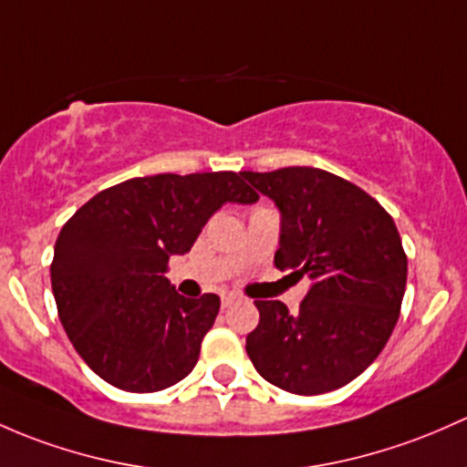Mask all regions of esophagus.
I'll use <instances>...</instances> for the list:
<instances>
[{
    "mask_svg": "<svg viewBox=\"0 0 467 467\" xmlns=\"http://www.w3.org/2000/svg\"><path fill=\"white\" fill-rule=\"evenodd\" d=\"M237 296H233V293H228V296H223V297H221V306H223V308H228V306H233V304L234 302H237Z\"/></svg>",
    "mask_w": 467,
    "mask_h": 467,
    "instance_id": "obj_1",
    "label": "esophagus"
}]
</instances>
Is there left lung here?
<instances>
[{
	"mask_svg": "<svg viewBox=\"0 0 467 467\" xmlns=\"http://www.w3.org/2000/svg\"><path fill=\"white\" fill-rule=\"evenodd\" d=\"M282 214L275 266L311 279L293 316L257 299L246 351L259 376L299 396L358 378L389 340L407 284V254L387 210L365 190L317 168L242 171Z\"/></svg>",
	"mask_w": 467,
	"mask_h": 467,
	"instance_id": "8db88e82",
	"label": "left lung"
}]
</instances>
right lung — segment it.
Returning <instances> with one entry per match:
<instances>
[{
	"label": "right lung",
	"instance_id": "add662e5",
	"mask_svg": "<svg viewBox=\"0 0 467 467\" xmlns=\"http://www.w3.org/2000/svg\"><path fill=\"white\" fill-rule=\"evenodd\" d=\"M259 196L234 171L130 179L87 201L56 242L57 316L82 360L118 389L150 394L199 360L221 299H190L165 277L171 254L194 246L223 203Z\"/></svg>",
	"mask_w": 467,
	"mask_h": 467
}]
</instances>
